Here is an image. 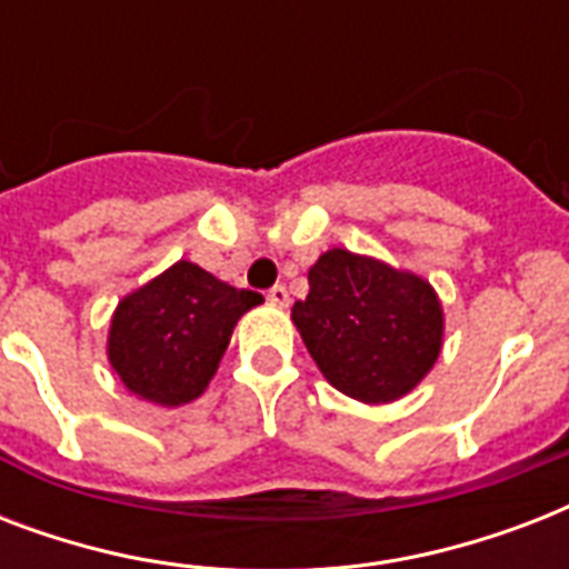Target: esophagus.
<instances>
[{
    "mask_svg": "<svg viewBox=\"0 0 569 569\" xmlns=\"http://www.w3.org/2000/svg\"><path fill=\"white\" fill-rule=\"evenodd\" d=\"M268 301L274 303V307H289V292H286V286L268 289Z\"/></svg>",
    "mask_w": 569,
    "mask_h": 569,
    "instance_id": "obj_1",
    "label": "esophagus"
}]
</instances>
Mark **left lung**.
I'll return each instance as SVG.
<instances>
[{"label": "left lung", "instance_id": "1", "mask_svg": "<svg viewBox=\"0 0 569 569\" xmlns=\"http://www.w3.org/2000/svg\"><path fill=\"white\" fill-rule=\"evenodd\" d=\"M307 277L310 295L295 303L292 321L330 387L389 405L422 383L446 330L440 295L425 277L346 248L325 250Z\"/></svg>", "mask_w": 569, "mask_h": 569}]
</instances>
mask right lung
<instances>
[{
	"mask_svg": "<svg viewBox=\"0 0 569 569\" xmlns=\"http://www.w3.org/2000/svg\"><path fill=\"white\" fill-rule=\"evenodd\" d=\"M259 303V292L236 289L180 259L120 298L106 342L111 369L141 401L189 405L218 372L236 321Z\"/></svg>",
	"mask_w": 569,
	"mask_h": 569,
	"instance_id": "1",
	"label": "right lung"
}]
</instances>
